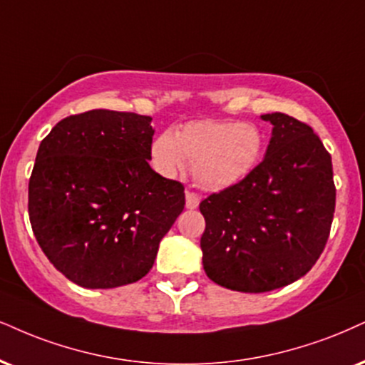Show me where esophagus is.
<instances>
[{
    "label": "esophagus",
    "instance_id": "obj_1",
    "mask_svg": "<svg viewBox=\"0 0 365 365\" xmlns=\"http://www.w3.org/2000/svg\"><path fill=\"white\" fill-rule=\"evenodd\" d=\"M200 201L201 197L196 195V192L192 191H186V208L190 210H196L197 206H200Z\"/></svg>",
    "mask_w": 365,
    "mask_h": 365
}]
</instances>
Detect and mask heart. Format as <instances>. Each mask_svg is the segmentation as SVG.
<instances>
[{
  "label": "heart",
  "mask_w": 365,
  "mask_h": 365,
  "mask_svg": "<svg viewBox=\"0 0 365 365\" xmlns=\"http://www.w3.org/2000/svg\"><path fill=\"white\" fill-rule=\"evenodd\" d=\"M264 135L250 121L196 120L160 133L152 142V164L173 178L192 164L196 182L203 190L222 191L249 175L259 164Z\"/></svg>",
  "instance_id": "b5f03b06"
}]
</instances>
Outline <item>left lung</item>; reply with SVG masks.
Wrapping results in <instances>:
<instances>
[{"label":"left lung","mask_w":365,"mask_h":365,"mask_svg":"<svg viewBox=\"0 0 365 365\" xmlns=\"http://www.w3.org/2000/svg\"><path fill=\"white\" fill-rule=\"evenodd\" d=\"M264 160L244 181L200 203L203 267L217 284L265 292L303 277L330 235L336 190L331 155L309 125L284 113Z\"/></svg>","instance_id":"8db88e82"}]
</instances>
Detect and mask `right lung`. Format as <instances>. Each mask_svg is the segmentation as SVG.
<instances>
[{
    "instance_id": "add662e5",
    "label": "right lung",
    "mask_w": 365,
    "mask_h": 365,
    "mask_svg": "<svg viewBox=\"0 0 365 365\" xmlns=\"http://www.w3.org/2000/svg\"><path fill=\"white\" fill-rule=\"evenodd\" d=\"M152 118L91 110L61 120L40 142L29 215L58 272L88 289L138 281L184 210V186L148 165Z\"/></svg>"
}]
</instances>
